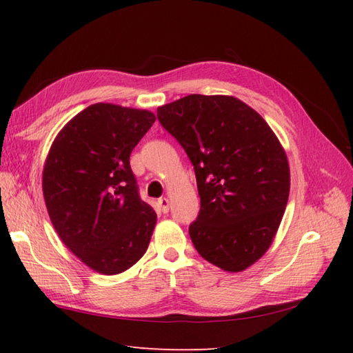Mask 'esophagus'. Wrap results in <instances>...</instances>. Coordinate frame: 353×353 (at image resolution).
<instances>
[{
  "label": "esophagus",
  "mask_w": 353,
  "mask_h": 353,
  "mask_svg": "<svg viewBox=\"0 0 353 353\" xmlns=\"http://www.w3.org/2000/svg\"><path fill=\"white\" fill-rule=\"evenodd\" d=\"M157 205H159L161 211H162L163 214H167V212L170 211V200H168L167 197H162V199L157 200Z\"/></svg>",
  "instance_id": "obj_1"
}]
</instances>
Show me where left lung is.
Returning <instances> with one entry per match:
<instances>
[{"instance_id": "obj_1", "label": "left lung", "mask_w": 353, "mask_h": 353, "mask_svg": "<svg viewBox=\"0 0 353 353\" xmlns=\"http://www.w3.org/2000/svg\"><path fill=\"white\" fill-rule=\"evenodd\" d=\"M157 119L194 165L200 212L190 236L200 256L238 273L262 258L290 196L288 157L256 110L232 95L191 94Z\"/></svg>"}]
</instances>
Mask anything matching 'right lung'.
Returning <instances> with one entry per match:
<instances>
[{
  "label": "right lung",
  "mask_w": 353,
  "mask_h": 353,
  "mask_svg": "<svg viewBox=\"0 0 353 353\" xmlns=\"http://www.w3.org/2000/svg\"><path fill=\"white\" fill-rule=\"evenodd\" d=\"M145 109L95 103L57 133L42 191L59 238L85 265L112 276L144 256L156 226L138 196L130 153L154 123Z\"/></svg>",
  "instance_id": "obj_1"
}]
</instances>
